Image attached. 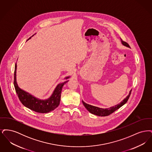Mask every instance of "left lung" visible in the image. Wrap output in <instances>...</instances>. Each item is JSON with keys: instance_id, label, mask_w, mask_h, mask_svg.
Here are the masks:
<instances>
[{"instance_id": "left-lung-1", "label": "left lung", "mask_w": 152, "mask_h": 152, "mask_svg": "<svg viewBox=\"0 0 152 152\" xmlns=\"http://www.w3.org/2000/svg\"><path fill=\"white\" fill-rule=\"evenodd\" d=\"M121 43H122L124 45H125V46H126L127 47H129V48L130 47L129 45L126 42L123 41L121 39ZM131 92H132V90H130L129 94L126 96V97L125 98L120 104H117L116 105H115L113 107H112L110 108H98L97 107H94V106H92L91 105L88 104L86 103L85 102H84L83 101H82V102H83V105L86 107V108L87 109V110L90 113L99 116H109L110 114H112V113H113L114 112H115L116 110H117L118 109H119L120 107H121L123 105H124L128 101L129 97H130Z\"/></svg>"}]
</instances>
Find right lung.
<instances>
[{
    "label": "right lung",
    "mask_w": 152,
    "mask_h": 152,
    "mask_svg": "<svg viewBox=\"0 0 152 152\" xmlns=\"http://www.w3.org/2000/svg\"><path fill=\"white\" fill-rule=\"evenodd\" d=\"M31 37H29V39ZM16 67L17 65L16 63L15 67L14 84L16 92L23 105L32 110L42 113H48L56 108L60 104L63 87L65 83L68 81V80L58 84L49 99L47 100H40L34 97L28 92L24 91L18 87L16 80ZM68 78H69V77H65V79Z\"/></svg>",
    "instance_id": "1"
}]
</instances>
